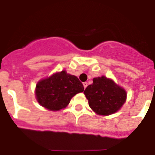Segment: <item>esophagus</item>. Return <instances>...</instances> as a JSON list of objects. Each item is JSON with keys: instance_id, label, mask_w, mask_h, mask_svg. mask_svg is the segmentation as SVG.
<instances>
[{"instance_id": "1", "label": "esophagus", "mask_w": 155, "mask_h": 155, "mask_svg": "<svg viewBox=\"0 0 155 155\" xmlns=\"http://www.w3.org/2000/svg\"><path fill=\"white\" fill-rule=\"evenodd\" d=\"M87 84H88V83H83V87H84V89L87 88Z\"/></svg>"}]
</instances>
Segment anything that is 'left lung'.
Returning a JSON list of instances; mask_svg holds the SVG:
<instances>
[{
	"label": "left lung",
	"instance_id": "1",
	"mask_svg": "<svg viewBox=\"0 0 155 155\" xmlns=\"http://www.w3.org/2000/svg\"><path fill=\"white\" fill-rule=\"evenodd\" d=\"M83 94L89 106L99 115H110L120 110L126 101L127 93L114 80L102 76L93 79V83Z\"/></svg>",
	"mask_w": 155,
	"mask_h": 155
}]
</instances>
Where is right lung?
I'll return each mask as SVG.
<instances>
[{
    "instance_id": "1",
    "label": "right lung",
    "mask_w": 155,
    "mask_h": 155,
    "mask_svg": "<svg viewBox=\"0 0 155 155\" xmlns=\"http://www.w3.org/2000/svg\"><path fill=\"white\" fill-rule=\"evenodd\" d=\"M83 91V83L76 76L62 70L38 81L35 96L42 107L49 111H57L66 107L71 99Z\"/></svg>"
}]
</instances>
